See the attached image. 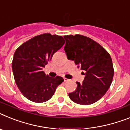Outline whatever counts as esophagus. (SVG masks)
<instances>
[{"instance_id": "1", "label": "esophagus", "mask_w": 130, "mask_h": 130, "mask_svg": "<svg viewBox=\"0 0 130 130\" xmlns=\"http://www.w3.org/2000/svg\"><path fill=\"white\" fill-rule=\"evenodd\" d=\"M63 80H64V82H67V81H68L69 79H68V78H63Z\"/></svg>"}]
</instances>
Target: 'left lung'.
Returning a JSON list of instances; mask_svg holds the SVG:
<instances>
[{"mask_svg": "<svg viewBox=\"0 0 130 130\" xmlns=\"http://www.w3.org/2000/svg\"><path fill=\"white\" fill-rule=\"evenodd\" d=\"M64 50L69 59L73 60L78 67L85 72L81 84L69 94L73 102L89 105L100 100L110 88L114 77V67L108 52L96 41L77 34L64 36Z\"/></svg>", "mask_w": 130, "mask_h": 130, "instance_id": "8db88e82", "label": "left lung"}]
</instances>
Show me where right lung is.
Segmentation results:
<instances>
[{
  "label": "right lung",
  "mask_w": 130,
  "mask_h": 130,
  "mask_svg": "<svg viewBox=\"0 0 130 130\" xmlns=\"http://www.w3.org/2000/svg\"><path fill=\"white\" fill-rule=\"evenodd\" d=\"M64 43L61 36L46 33L34 37L16 50L12 68L16 85L26 99L38 103L46 102L63 83L61 77H50L42 69Z\"/></svg>",
  "instance_id": "right-lung-1"
}]
</instances>
